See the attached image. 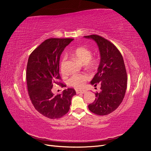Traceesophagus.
Segmentation results:
<instances>
[{"mask_svg":"<svg viewBox=\"0 0 151 151\" xmlns=\"http://www.w3.org/2000/svg\"><path fill=\"white\" fill-rule=\"evenodd\" d=\"M76 91L77 94H84L86 92V91L84 90H79V89H76Z\"/></svg>","mask_w":151,"mask_h":151,"instance_id":"esophagus-1","label":"esophagus"}]
</instances>
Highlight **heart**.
<instances>
[{
    "label": "heart",
    "instance_id": "b5f03b06",
    "mask_svg": "<svg viewBox=\"0 0 151 151\" xmlns=\"http://www.w3.org/2000/svg\"><path fill=\"white\" fill-rule=\"evenodd\" d=\"M72 53L78 60L84 63H88L90 66L94 65L95 60L91 58L92 52L91 50L86 47H79L72 50ZM67 60L66 56L63 57L60 64V69L62 73H65V65ZM89 79V77L86 74H74L70 77L69 79V83L72 86L77 88H81L83 87L85 82Z\"/></svg>",
    "mask_w": 151,
    "mask_h": 151
}]
</instances>
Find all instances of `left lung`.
<instances>
[{"instance_id":"1","label":"left lung","mask_w":151,"mask_h":151,"mask_svg":"<svg viewBox=\"0 0 151 151\" xmlns=\"http://www.w3.org/2000/svg\"><path fill=\"white\" fill-rule=\"evenodd\" d=\"M97 43L101 57L98 72L91 81L92 85L101 86L96 93L94 101L89 109L98 115H107L122 103L127 89V75L123 58L118 48L108 40L97 35L85 36Z\"/></svg>"}]
</instances>
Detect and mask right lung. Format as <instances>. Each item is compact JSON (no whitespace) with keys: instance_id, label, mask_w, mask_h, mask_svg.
Returning a JSON list of instances; mask_svg holds the SVG:
<instances>
[{"instance_id":"1","label":"right lung","mask_w":151,"mask_h":151,"mask_svg":"<svg viewBox=\"0 0 151 151\" xmlns=\"http://www.w3.org/2000/svg\"><path fill=\"white\" fill-rule=\"evenodd\" d=\"M72 38H50L33 50L28 58L26 81L29 98L35 108L50 119H57L68 111L71 99L76 94L73 88H68L60 94H54L53 84L59 83V61L64 48Z\"/></svg>"}]
</instances>
